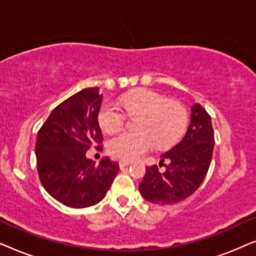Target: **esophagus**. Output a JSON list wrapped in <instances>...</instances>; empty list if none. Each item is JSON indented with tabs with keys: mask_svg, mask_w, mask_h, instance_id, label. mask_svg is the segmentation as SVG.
Instances as JSON below:
<instances>
[{
	"mask_svg": "<svg viewBox=\"0 0 256 256\" xmlns=\"http://www.w3.org/2000/svg\"><path fill=\"white\" fill-rule=\"evenodd\" d=\"M118 164H120V168H124V166H130L132 162H130V160H121L120 162H118Z\"/></svg>",
	"mask_w": 256,
	"mask_h": 256,
	"instance_id": "34e87169",
	"label": "esophagus"
}]
</instances>
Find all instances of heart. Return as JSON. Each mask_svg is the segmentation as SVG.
Returning <instances> with one entry per match:
<instances>
[{
    "label": "heart",
    "instance_id": "heart-1",
    "mask_svg": "<svg viewBox=\"0 0 256 256\" xmlns=\"http://www.w3.org/2000/svg\"><path fill=\"white\" fill-rule=\"evenodd\" d=\"M118 104L127 114H140L135 124L140 132H122L110 140L108 150L118 158H138L152 150L156 143L158 146L172 144L186 128L188 113L183 104L166 100L155 90H135L122 96ZM120 108L110 101L101 106L98 120L104 132H114L124 127L126 114Z\"/></svg>",
    "mask_w": 256,
    "mask_h": 256
}]
</instances>
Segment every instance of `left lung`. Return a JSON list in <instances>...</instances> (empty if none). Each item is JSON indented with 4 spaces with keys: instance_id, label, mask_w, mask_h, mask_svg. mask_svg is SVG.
<instances>
[{
    "instance_id": "8db88e82",
    "label": "left lung",
    "mask_w": 256,
    "mask_h": 256,
    "mask_svg": "<svg viewBox=\"0 0 256 256\" xmlns=\"http://www.w3.org/2000/svg\"><path fill=\"white\" fill-rule=\"evenodd\" d=\"M214 146V132L211 116L199 104L191 107L190 124L184 138L163 155L168 160L166 171L160 174L157 166L146 169L138 185L140 194L152 204H177L200 186L208 174Z\"/></svg>"
}]
</instances>
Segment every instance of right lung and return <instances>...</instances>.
I'll use <instances>...</instances> for the list:
<instances>
[{"label":"right lung","instance_id":"1","mask_svg":"<svg viewBox=\"0 0 256 256\" xmlns=\"http://www.w3.org/2000/svg\"><path fill=\"white\" fill-rule=\"evenodd\" d=\"M99 90H82L62 101L37 134L40 180L52 198L68 208H90L102 200L120 170L108 157L98 166L86 157L90 146L102 142Z\"/></svg>","mask_w":256,"mask_h":256}]
</instances>
